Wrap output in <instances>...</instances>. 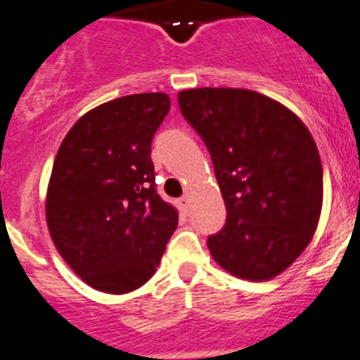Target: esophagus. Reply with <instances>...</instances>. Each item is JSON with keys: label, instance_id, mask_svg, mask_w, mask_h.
I'll return each mask as SVG.
<instances>
[{"label": "esophagus", "instance_id": "esophagus-1", "mask_svg": "<svg viewBox=\"0 0 360 360\" xmlns=\"http://www.w3.org/2000/svg\"><path fill=\"white\" fill-rule=\"evenodd\" d=\"M179 208H181V212H183V213H188V210H190V197H188V195L181 197Z\"/></svg>", "mask_w": 360, "mask_h": 360}]
</instances>
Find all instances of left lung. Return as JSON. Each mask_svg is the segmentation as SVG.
<instances>
[{"mask_svg":"<svg viewBox=\"0 0 360 360\" xmlns=\"http://www.w3.org/2000/svg\"><path fill=\"white\" fill-rule=\"evenodd\" d=\"M177 102L210 150L228 212L208 236L212 257L238 278L271 280L303 252L319 220L314 138L292 111L249 89H188Z\"/></svg>","mask_w":360,"mask_h":360,"instance_id":"8db88e82","label":"left lung"}]
</instances>
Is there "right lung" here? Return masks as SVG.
<instances>
[{"label": "right lung", "mask_w": 360, "mask_h": 360, "mask_svg": "<svg viewBox=\"0 0 360 360\" xmlns=\"http://www.w3.org/2000/svg\"><path fill=\"white\" fill-rule=\"evenodd\" d=\"M170 111L165 93L102 103L60 143L48 184L51 240L93 289L125 294L156 273L177 212L156 190L150 147Z\"/></svg>", "instance_id": "add662e5"}]
</instances>
